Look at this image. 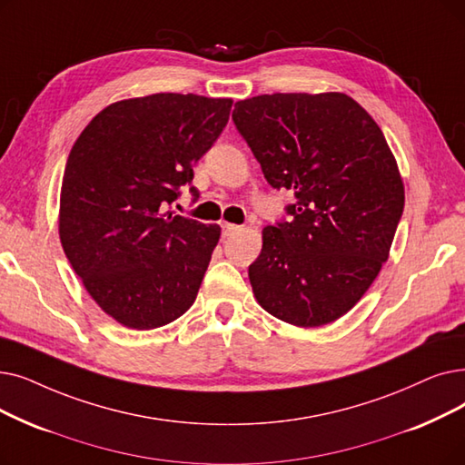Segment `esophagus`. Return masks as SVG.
<instances>
[{
  "label": "esophagus",
  "instance_id": "esophagus-1",
  "mask_svg": "<svg viewBox=\"0 0 465 465\" xmlns=\"http://www.w3.org/2000/svg\"><path fill=\"white\" fill-rule=\"evenodd\" d=\"M241 230V226H235V224H228V222H224V224H222V237H232L233 233H237Z\"/></svg>",
  "mask_w": 465,
  "mask_h": 465
}]
</instances>
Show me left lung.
Instances as JSON below:
<instances>
[{"label":"left lung","instance_id":"1","mask_svg":"<svg viewBox=\"0 0 465 465\" xmlns=\"http://www.w3.org/2000/svg\"><path fill=\"white\" fill-rule=\"evenodd\" d=\"M232 119L268 184L296 197L249 266L258 304L296 327L327 325L388 260L405 207L395 157L344 93L260 94L235 103Z\"/></svg>","mask_w":465,"mask_h":465}]
</instances>
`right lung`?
<instances>
[{
	"mask_svg": "<svg viewBox=\"0 0 465 465\" xmlns=\"http://www.w3.org/2000/svg\"><path fill=\"white\" fill-rule=\"evenodd\" d=\"M233 100L157 93L110 104L68 155L60 243L96 304L136 331L190 310L220 226L165 213L224 131Z\"/></svg>",
	"mask_w": 465,
	"mask_h": 465,
	"instance_id": "obj_1",
	"label": "right lung"
}]
</instances>
